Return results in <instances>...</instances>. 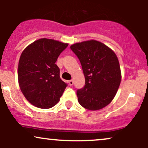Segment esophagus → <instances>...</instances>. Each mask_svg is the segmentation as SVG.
Masks as SVG:
<instances>
[{
  "label": "esophagus",
  "mask_w": 148,
  "mask_h": 148,
  "mask_svg": "<svg viewBox=\"0 0 148 148\" xmlns=\"http://www.w3.org/2000/svg\"><path fill=\"white\" fill-rule=\"evenodd\" d=\"M68 83H69V86H72L73 84H74V81H73V80H69V81H68Z\"/></svg>",
  "instance_id": "esophagus-1"
}]
</instances>
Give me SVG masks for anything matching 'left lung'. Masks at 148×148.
Masks as SVG:
<instances>
[{
  "mask_svg": "<svg viewBox=\"0 0 148 148\" xmlns=\"http://www.w3.org/2000/svg\"><path fill=\"white\" fill-rule=\"evenodd\" d=\"M78 57L85 76V86L76 95L80 104L91 111L101 109L116 95L121 72L116 55L101 42L90 40L70 47Z\"/></svg>",
  "mask_w": 148,
  "mask_h": 148,
  "instance_id": "8db88e82",
  "label": "left lung"
}]
</instances>
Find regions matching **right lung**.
I'll list each match as a JSON object with an SVG mask.
<instances>
[{"label":"right lung","instance_id":"add662e5","mask_svg":"<svg viewBox=\"0 0 148 148\" xmlns=\"http://www.w3.org/2000/svg\"><path fill=\"white\" fill-rule=\"evenodd\" d=\"M68 44L50 39H40L22 52L18 65V80L26 99L35 106H55L67 86L60 77L56 64Z\"/></svg>","mask_w":148,"mask_h":148}]
</instances>
